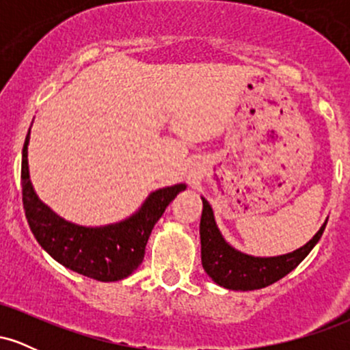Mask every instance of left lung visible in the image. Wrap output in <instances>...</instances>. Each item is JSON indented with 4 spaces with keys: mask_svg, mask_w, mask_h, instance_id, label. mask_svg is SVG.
<instances>
[{
    "mask_svg": "<svg viewBox=\"0 0 350 350\" xmlns=\"http://www.w3.org/2000/svg\"><path fill=\"white\" fill-rule=\"evenodd\" d=\"M202 206L199 227L202 267L217 284L235 291L260 290L286 276L314 248L327 224L326 220L317 234L298 250L280 256H252L226 242L215 224L214 211L204 198Z\"/></svg>",
    "mask_w": 350,
    "mask_h": 350,
    "instance_id": "left-lung-1",
    "label": "left lung"
}]
</instances>
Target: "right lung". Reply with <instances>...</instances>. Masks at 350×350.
I'll list each match as a JSON object with an SVG mask.
<instances>
[{"instance_id":"obj_1","label":"right lung","mask_w":350,"mask_h":350,"mask_svg":"<svg viewBox=\"0 0 350 350\" xmlns=\"http://www.w3.org/2000/svg\"><path fill=\"white\" fill-rule=\"evenodd\" d=\"M29 135L31 128L23 146V206L36 240L55 262L88 278L118 281L130 276L143 262L154 224L186 184L151 192L143 206L122 222L103 227L77 226L51 211L34 192L27 166Z\"/></svg>"}]
</instances>
